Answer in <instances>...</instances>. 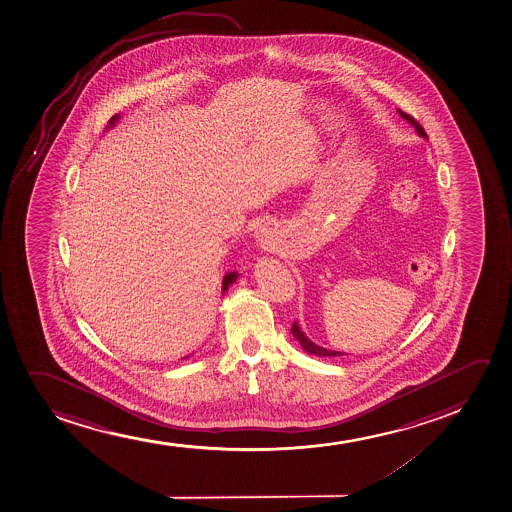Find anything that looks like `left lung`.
<instances>
[{"mask_svg":"<svg viewBox=\"0 0 512 512\" xmlns=\"http://www.w3.org/2000/svg\"><path fill=\"white\" fill-rule=\"evenodd\" d=\"M397 113L399 115L403 116L404 120L409 121L413 127L416 128V132H418V135H421V137H425V139H428L427 133H425V130H423V127H421L420 123L413 118V116H409L408 113H404V111H401V109H397ZM291 332H293V336L298 339V343L303 346V349L307 351V353H310V355H317V356H341L343 353H339V351H331V349H325L322 348V346H319V344L312 343L310 339H308L303 332H301L300 325L293 324V327H291Z\"/></svg>","mask_w":512,"mask_h":512,"instance_id":"left-lung-1","label":"left lung"}]
</instances>
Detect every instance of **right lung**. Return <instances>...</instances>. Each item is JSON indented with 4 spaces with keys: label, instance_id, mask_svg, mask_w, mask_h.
<instances>
[{
    "label": "right lung",
    "instance_id": "1",
    "mask_svg": "<svg viewBox=\"0 0 512 512\" xmlns=\"http://www.w3.org/2000/svg\"><path fill=\"white\" fill-rule=\"evenodd\" d=\"M118 118H120V116H113V118L109 120V127H113V125H115V121H118ZM236 277H238V272H229V274H226V276H224L223 293L224 291H226V289L229 288V286H231V284L235 283Z\"/></svg>",
    "mask_w": 512,
    "mask_h": 512
}]
</instances>
